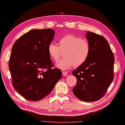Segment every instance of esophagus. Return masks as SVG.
<instances>
[{
	"instance_id": "1",
	"label": "esophagus",
	"mask_w": 125,
	"mask_h": 125,
	"mask_svg": "<svg viewBox=\"0 0 125 125\" xmlns=\"http://www.w3.org/2000/svg\"><path fill=\"white\" fill-rule=\"evenodd\" d=\"M67 75H68L67 72H65V71L62 72V75H63V76H66Z\"/></svg>"
}]
</instances>
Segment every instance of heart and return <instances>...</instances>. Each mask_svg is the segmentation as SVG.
I'll list each match as a JSON object with an SVG mask.
<instances>
[{
	"label": "heart",
	"instance_id": "b5f03b06",
	"mask_svg": "<svg viewBox=\"0 0 125 125\" xmlns=\"http://www.w3.org/2000/svg\"><path fill=\"white\" fill-rule=\"evenodd\" d=\"M59 47L51 42L48 47V52L51 60L57 62L59 60L60 50H65L63 56L56 64L57 67L65 70L72 66H80L86 62L90 52L89 41L85 39L72 34L66 35L59 41Z\"/></svg>",
	"mask_w": 125,
	"mask_h": 125
}]
</instances>
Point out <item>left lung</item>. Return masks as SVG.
<instances>
[{"instance_id": "obj_1", "label": "left lung", "mask_w": 125, "mask_h": 125, "mask_svg": "<svg viewBox=\"0 0 125 125\" xmlns=\"http://www.w3.org/2000/svg\"><path fill=\"white\" fill-rule=\"evenodd\" d=\"M85 36L90 52L86 62L72 72L77 78L73 92L82 101L93 102L102 98L114 80L115 59L103 36L89 31Z\"/></svg>"}]
</instances>
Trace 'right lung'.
Returning <instances> with one entry per match:
<instances>
[{"label":"right lung","instance_id":"add662e5","mask_svg":"<svg viewBox=\"0 0 125 125\" xmlns=\"http://www.w3.org/2000/svg\"><path fill=\"white\" fill-rule=\"evenodd\" d=\"M54 33L50 29L32 30L21 36L12 47L9 62L12 85L29 101L44 98L62 76L60 69L52 68L48 52Z\"/></svg>","mask_w":125,"mask_h":125}]
</instances>
